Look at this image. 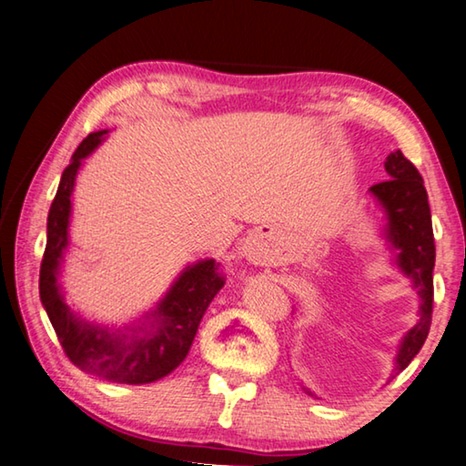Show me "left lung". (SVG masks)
Segmentation results:
<instances>
[{"instance_id":"left-lung-1","label":"left lung","mask_w":466,"mask_h":466,"mask_svg":"<svg viewBox=\"0 0 466 466\" xmlns=\"http://www.w3.org/2000/svg\"><path fill=\"white\" fill-rule=\"evenodd\" d=\"M383 166L390 180L373 184L369 193L383 213V238L392 255L390 259L402 276L410 279L419 294V319L398 344L392 369L394 378L417 357L430 334L435 245L430 201H427V190L417 167L404 157L402 151L390 153ZM302 390L309 396H315L309 388L302 386Z\"/></svg>"}]
</instances>
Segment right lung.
Masks as SVG:
<instances>
[{"instance_id":"obj_1","label":"right lung","mask_w":466,"mask_h":466,"mask_svg":"<svg viewBox=\"0 0 466 466\" xmlns=\"http://www.w3.org/2000/svg\"><path fill=\"white\" fill-rule=\"evenodd\" d=\"M109 130L91 132L74 151L47 216V245L41 261L39 294L64 352L80 371L114 383H151L178 367L193 346L198 323L224 286L213 259L184 268L167 292L127 326L86 321L66 302L60 276L70 245L72 193L85 159L106 140Z\"/></svg>"}]
</instances>
